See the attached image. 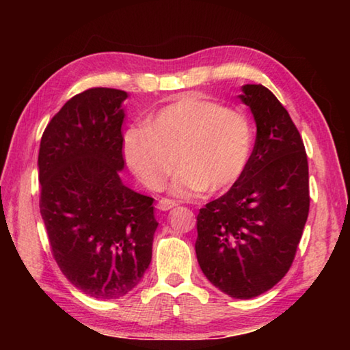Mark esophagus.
<instances>
[{
  "label": "esophagus",
  "mask_w": 350,
  "mask_h": 350,
  "mask_svg": "<svg viewBox=\"0 0 350 350\" xmlns=\"http://www.w3.org/2000/svg\"><path fill=\"white\" fill-rule=\"evenodd\" d=\"M176 205H177V202L173 199H161V200H159V204H157V208L162 210V211H168L171 208H174Z\"/></svg>",
  "instance_id": "34e87169"
}]
</instances>
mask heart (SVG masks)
Here are the masks:
<instances>
[{"mask_svg": "<svg viewBox=\"0 0 350 350\" xmlns=\"http://www.w3.org/2000/svg\"><path fill=\"white\" fill-rule=\"evenodd\" d=\"M253 146L252 123L244 112L199 94H187L154 112L144 128L128 129L123 154L146 188L161 189L177 168L171 191L189 198L217 193L239 179Z\"/></svg>", "mask_w": 350, "mask_h": 350, "instance_id": "heart-1", "label": "heart"}]
</instances>
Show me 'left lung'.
<instances>
[{
    "instance_id": "obj_1",
    "label": "left lung",
    "mask_w": 350,
    "mask_h": 350,
    "mask_svg": "<svg viewBox=\"0 0 350 350\" xmlns=\"http://www.w3.org/2000/svg\"><path fill=\"white\" fill-rule=\"evenodd\" d=\"M256 122V140L238 180L198 215L196 256L213 286L250 299L292 265L309 216V165L287 109L262 85L239 96Z\"/></svg>"
}]
</instances>
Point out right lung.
<instances>
[{
  "mask_svg": "<svg viewBox=\"0 0 350 350\" xmlns=\"http://www.w3.org/2000/svg\"><path fill=\"white\" fill-rule=\"evenodd\" d=\"M128 94L92 88L47 123L40 144V213L52 254L70 284L100 299L137 286L152 254L154 199L123 185L122 103Z\"/></svg>",
  "mask_w": 350,
  "mask_h": 350,
  "instance_id": "obj_1",
  "label": "right lung"
}]
</instances>
